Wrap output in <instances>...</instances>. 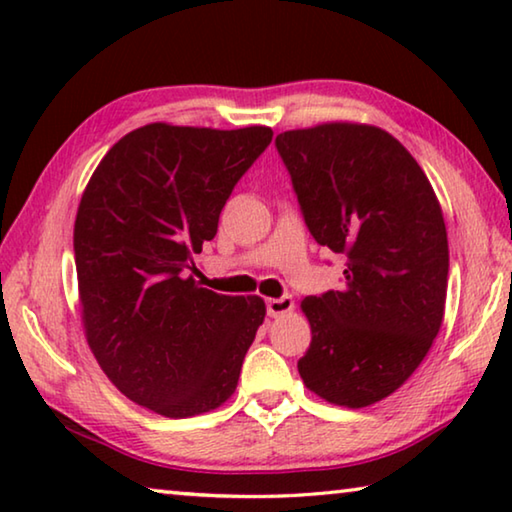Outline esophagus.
<instances>
[{"label":"esophagus","mask_w":512,"mask_h":512,"mask_svg":"<svg viewBox=\"0 0 512 512\" xmlns=\"http://www.w3.org/2000/svg\"><path fill=\"white\" fill-rule=\"evenodd\" d=\"M293 309V298L291 296H282V298H268L266 300V314L271 318L284 316L287 311Z\"/></svg>","instance_id":"obj_1"}]
</instances>
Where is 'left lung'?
Wrapping results in <instances>:
<instances>
[{
    "mask_svg": "<svg viewBox=\"0 0 512 512\" xmlns=\"http://www.w3.org/2000/svg\"><path fill=\"white\" fill-rule=\"evenodd\" d=\"M275 149L311 237L345 259L339 289L302 300L311 343L300 377L332 404H375L413 375L443 325L440 203L413 155L375 126L287 131Z\"/></svg>",
    "mask_w": 512,
    "mask_h": 512,
    "instance_id": "obj_1",
    "label": "left lung"
}]
</instances>
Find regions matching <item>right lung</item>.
<instances>
[{
  "label": "right lung",
  "mask_w": 512,
  "mask_h": 512,
  "mask_svg": "<svg viewBox=\"0 0 512 512\" xmlns=\"http://www.w3.org/2000/svg\"><path fill=\"white\" fill-rule=\"evenodd\" d=\"M273 131L149 124L99 162L74 223L85 336L128 400L164 418L212 411L235 393L266 307L198 287L232 189Z\"/></svg>",
  "instance_id": "1"
}]
</instances>
